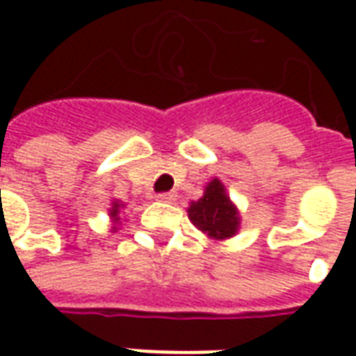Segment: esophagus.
<instances>
[{
  "label": "esophagus",
  "mask_w": 356,
  "mask_h": 356,
  "mask_svg": "<svg viewBox=\"0 0 356 356\" xmlns=\"http://www.w3.org/2000/svg\"><path fill=\"white\" fill-rule=\"evenodd\" d=\"M157 199L161 201V203H174L176 195H174V193H159Z\"/></svg>",
  "instance_id": "esophagus-1"
}]
</instances>
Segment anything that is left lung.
<instances>
[{
  "label": "left lung",
  "instance_id": "obj_1",
  "mask_svg": "<svg viewBox=\"0 0 356 356\" xmlns=\"http://www.w3.org/2000/svg\"><path fill=\"white\" fill-rule=\"evenodd\" d=\"M188 216L197 230L213 239L236 236L241 222L238 207L232 203L224 184L218 178H213L207 184L203 197L191 201Z\"/></svg>",
  "mask_w": 356,
  "mask_h": 356
}]
</instances>
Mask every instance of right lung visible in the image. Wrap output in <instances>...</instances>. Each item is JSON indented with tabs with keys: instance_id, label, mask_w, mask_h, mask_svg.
Returning a JSON list of instances; mask_svg holds the SVG:
<instances>
[{
	"instance_id": "1",
	"label": "right lung",
	"mask_w": 356,
	"mask_h": 356,
	"mask_svg": "<svg viewBox=\"0 0 356 356\" xmlns=\"http://www.w3.org/2000/svg\"><path fill=\"white\" fill-rule=\"evenodd\" d=\"M122 203L120 201H113V205H111L109 209V216L111 220H113V230H118V228H115L118 222H120V216H118V213H120V209H122Z\"/></svg>"
}]
</instances>
